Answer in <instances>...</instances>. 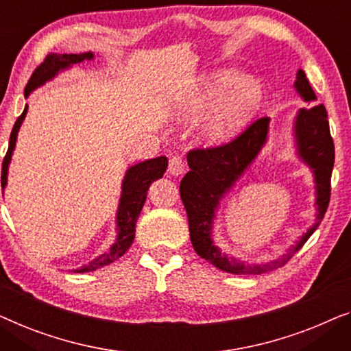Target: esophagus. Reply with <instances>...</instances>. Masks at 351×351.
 Instances as JSON below:
<instances>
[{"instance_id": "1", "label": "esophagus", "mask_w": 351, "mask_h": 351, "mask_svg": "<svg viewBox=\"0 0 351 351\" xmlns=\"http://www.w3.org/2000/svg\"><path fill=\"white\" fill-rule=\"evenodd\" d=\"M186 170V164L184 160H182L181 156H173L169 162V173L173 175V176H180L184 173Z\"/></svg>"}]
</instances>
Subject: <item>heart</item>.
<instances>
[{"mask_svg":"<svg viewBox=\"0 0 351 351\" xmlns=\"http://www.w3.org/2000/svg\"><path fill=\"white\" fill-rule=\"evenodd\" d=\"M218 100H221L219 105L204 125L205 140L211 143L229 140L248 124L259 106L261 87L239 71H213L202 77L191 98L189 111L192 114H200Z\"/></svg>","mask_w":351,"mask_h":351,"instance_id":"heart-1","label":"heart"}]
</instances>
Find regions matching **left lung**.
<instances>
[{
  "label": "left lung",
  "mask_w": 351,
  "mask_h": 351,
  "mask_svg": "<svg viewBox=\"0 0 351 351\" xmlns=\"http://www.w3.org/2000/svg\"><path fill=\"white\" fill-rule=\"evenodd\" d=\"M294 88L304 101H315L312 86L302 70L298 71ZM270 117H261L253 122L235 140L223 146L192 149L187 154L189 171L180 184L181 200L189 221L191 241L195 253L208 261L216 269L235 275H261L280 269L302 248L310 235L324 218L330 199V173L334 167V141L329 132L328 112L324 105L302 108L294 119V140L299 159L313 171L317 189V223H315L294 246L278 259L264 264H245L223 253L213 243V219L219 202L229 192L245 170L267 143Z\"/></svg>",
  "instance_id": "8db88e82"
}]
</instances>
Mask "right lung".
I'll use <instances>...</instances> for the list:
<instances>
[{
  "instance_id": "add662e5",
  "label": "right lung",
  "mask_w": 351,
  "mask_h": 351,
  "mask_svg": "<svg viewBox=\"0 0 351 351\" xmlns=\"http://www.w3.org/2000/svg\"><path fill=\"white\" fill-rule=\"evenodd\" d=\"M93 53L92 52H84V53H49V56L44 58V62L39 65L34 73L29 77V81L25 87V98H28L29 93H32L34 88H38L43 84L51 81L52 77L58 75V71L66 70L76 63H81L84 60H92ZM28 111V106L25 105V110L21 116L17 117L16 124L12 127L11 138H9V147L6 152V157L3 160V169H1V187L4 189L8 184V169L9 162H11L12 151L16 147L17 141V133L19 128H21L23 119H25ZM167 165H169V160H167L165 156L156 157V159H149L145 162H140V164L130 167L127 170L124 176V181H122V192H121V200L119 206H117V215H116V227H117V237L114 245L111 246L110 251L103 253L95 258L90 263L82 265L81 269H76V274L82 272H92V270H97L100 267H105V265H110L124 256L125 251L130 248L133 243V239H135V226L138 221V216H140V211L146 202L147 189H149L151 182L159 180V178L164 176Z\"/></svg>"
}]
</instances>
